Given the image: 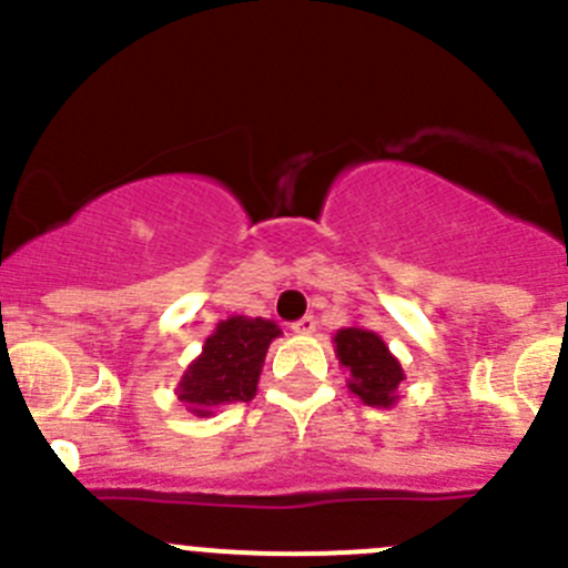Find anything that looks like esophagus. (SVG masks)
I'll use <instances>...</instances> for the list:
<instances>
[{"label":"esophagus","instance_id":"esophagus-1","mask_svg":"<svg viewBox=\"0 0 568 568\" xmlns=\"http://www.w3.org/2000/svg\"><path fill=\"white\" fill-rule=\"evenodd\" d=\"M293 332L301 334V337H310V334H315V332H317L315 317L306 315V317H301V321H295V323H293Z\"/></svg>","mask_w":568,"mask_h":568}]
</instances>
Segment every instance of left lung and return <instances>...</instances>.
<instances>
[{
    "instance_id": "left-lung-1",
    "label": "left lung",
    "mask_w": 568,
    "mask_h": 568,
    "mask_svg": "<svg viewBox=\"0 0 568 568\" xmlns=\"http://www.w3.org/2000/svg\"><path fill=\"white\" fill-rule=\"evenodd\" d=\"M334 354L348 371V390L362 404L390 409L398 402V387L407 379L402 362L390 354L385 339L371 328L345 326L334 334Z\"/></svg>"
}]
</instances>
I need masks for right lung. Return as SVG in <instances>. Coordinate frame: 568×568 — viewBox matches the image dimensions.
<instances>
[{"instance_id": "1", "label": "right lung", "mask_w": 568, "mask_h": 568, "mask_svg": "<svg viewBox=\"0 0 568 568\" xmlns=\"http://www.w3.org/2000/svg\"><path fill=\"white\" fill-rule=\"evenodd\" d=\"M281 337L275 321L231 315L220 321L206 337L200 356L189 362L175 396L197 418H209L229 404L251 402L256 396L264 356L270 343Z\"/></svg>"}]
</instances>
